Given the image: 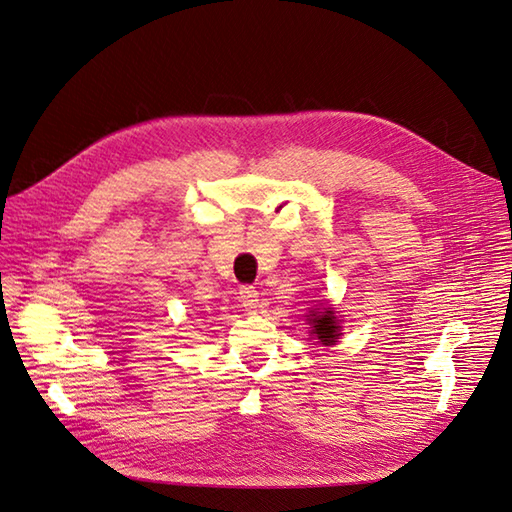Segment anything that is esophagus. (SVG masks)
Segmentation results:
<instances>
[{
    "label": "esophagus",
    "mask_w": 512,
    "mask_h": 512,
    "mask_svg": "<svg viewBox=\"0 0 512 512\" xmlns=\"http://www.w3.org/2000/svg\"><path fill=\"white\" fill-rule=\"evenodd\" d=\"M239 301L247 312H256V307L260 305V292L254 286H241Z\"/></svg>",
    "instance_id": "34e87169"
}]
</instances>
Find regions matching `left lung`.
Masks as SVG:
<instances>
[{"label":"left lung","instance_id":"8db88e82","mask_svg":"<svg viewBox=\"0 0 512 512\" xmlns=\"http://www.w3.org/2000/svg\"><path fill=\"white\" fill-rule=\"evenodd\" d=\"M309 316H312V318H309V320H312V333L320 339V342L324 346L335 344V339L342 333H339V327H337L335 316H333V309L327 307L324 312H312Z\"/></svg>","mask_w":512,"mask_h":512}]
</instances>
